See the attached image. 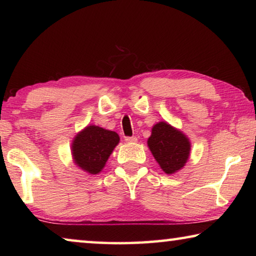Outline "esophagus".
<instances>
[{"label": "esophagus", "instance_id": "obj_1", "mask_svg": "<svg viewBox=\"0 0 256 256\" xmlns=\"http://www.w3.org/2000/svg\"><path fill=\"white\" fill-rule=\"evenodd\" d=\"M138 141V138L136 136H126L125 138V142H128V144H136Z\"/></svg>", "mask_w": 256, "mask_h": 256}]
</instances>
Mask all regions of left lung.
Listing matches in <instances>:
<instances>
[{
    "instance_id": "obj_1",
    "label": "left lung",
    "mask_w": 256,
    "mask_h": 256,
    "mask_svg": "<svg viewBox=\"0 0 256 256\" xmlns=\"http://www.w3.org/2000/svg\"><path fill=\"white\" fill-rule=\"evenodd\" d=\"M148 146L160 168L168 175L182 170L190 157V142L188 136L167 122L154 125Z\"/></svg>"
}]
</instances>
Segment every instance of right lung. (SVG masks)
<instances>
[{
  "label": "right lung",
  "instance_id": "right-lung-1",
  "mask_svg": "<svg viewBox=\"0 0 256 256\" xmlns=\"http://www.w3.org/2000/svg\"><path fill=\"white\" fill-rule=\"evenodd\" d=\"M118 142L116 132L89 125L78 133L72 142L73 162L89 174H99Z\"/></svg>",
  "mask_w": 256,
  "mask_h": 256
}]
</instances>
